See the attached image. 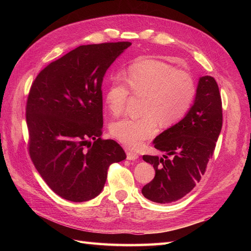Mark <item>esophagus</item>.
Returning <instances> with one entry per match:
<instances>
[{"mask_svg": "<svg viewBox=\"0 0 251 251\" xmlns=\"http://www.w3.org/2000/svg\"><path fill=\"white\" fill-rule=\"evenodd\" d=\"M138 157H139L138 154L135 153V151H126V159H127V160H132V161L137 160Z\"/></svg>", "mask_w": 251, "mask_h": 251, "instance_id": "obj_1", "label": "esophagus"}]
</instances>
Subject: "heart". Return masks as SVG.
<instances>
[{
    "mask_svg": "<svg viewBox=\"0 0 251 251\" xmlns=\"http://www.w3.org/2000/svg\"><path fill=\"white\" fill-rule=\"evenodd\" d=\"M126 85L134 95L144 96L137 118L125 117L111 125V134L128 149H138L157 133L158 123L171 126L183 118L196 96L194 79L187 72L156 59H141L128 68ZM130 96L127 87L114 79L105 91V103L113 115L125 111Z\"/></svg>",
    "mask_w": 251,
    "mask_h": 251,
    "instance_id": "1",
    "label": "heart"
}]
</instances>
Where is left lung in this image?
<instances>
[{
	"label": "left lung",
	"instance_id": "8db88e82",
	"mask_svg": "<svg viewBox=\"0 0 251 251\" xmlns=\"http://www.w3.org/2000/svg\"><path fill=\"white\" fill-rule=\"evenodd\" d=\"M223 124L222 100L214 77L199 79L194 104L178 124L158 135L154 147L164 151L161 158L143 155L153 164L155 177L141 193L156 203H172L183 198L206 171L214 155Z\"/></svg>",
	"mask_w": 251,
	"mask_h": 251
}]
</instances>
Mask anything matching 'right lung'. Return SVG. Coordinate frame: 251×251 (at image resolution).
Here are the masks:
<instances>
[{
  "label": "right lung",
  "instance_id": "obj_1",
  "mask_svg": "<svg viewBox=\"0 0 251 251\" xmlns=\"http://www.w3.org/2000/svg\"><path fill=\"white\" fill-rule=\"evenodd\" d=\"M131 45L79 46L44 68L30 88L29 155L47 185L66 200L95 198L109 166L126 158L116 141L100 137L101 86L108 68Z\"/></svg>",
  "mask_w": 251,
  "mask_h": 251
}]
</instances>
